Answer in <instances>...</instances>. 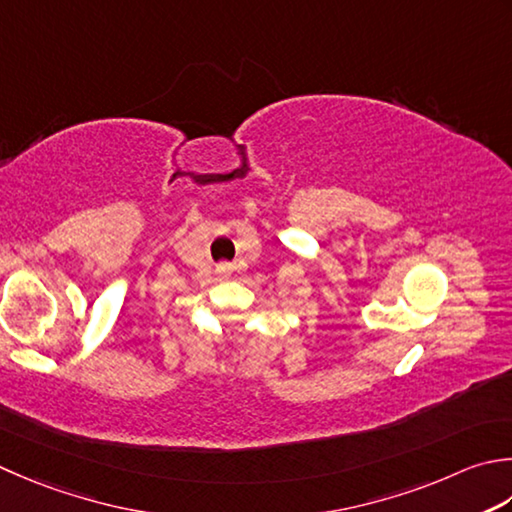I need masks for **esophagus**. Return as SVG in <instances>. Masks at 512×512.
<instances>
[{
	"instance_id": "34e87169",
	"label": "esophagus",
	"mask_w": 512,
	"mask_h": 512,
	"mask_svg": "<svg viewBox=\"0 0 512 512\" xmlns=\"http://www.w3.org/2000/svg\"><path fill=\"white\" fill-rule=\"evenodd\" d=\"M217 270H219V273H222V275H228L230 270H233V266H230V264H226V262H224V264H219V266H217Z\"/></svg>"
}]
</instances>
